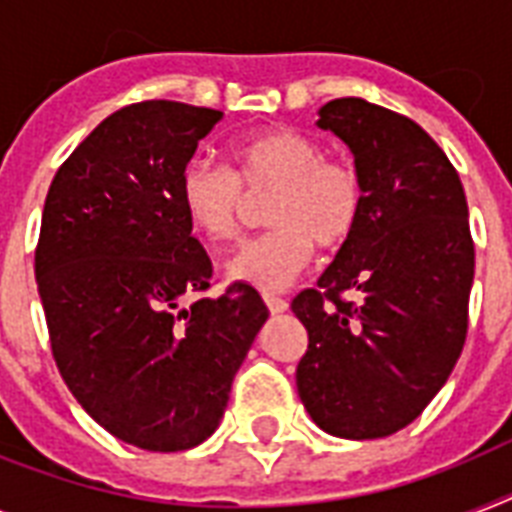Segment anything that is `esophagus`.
<instances>
[{"instance_id":"esophagus-1","label":"esophagus","mask_w":512,"mask_h":512,"mask_svg":"<svg viewBox=\"0 0 512 512\" xmlns=\"http://www.w3.org/2000/svg\"><path fill=\"white\" fill-rule=\"evenodd\" d=\"M265 305H268V311L271 313H284L289 308V303L284 297H276V295H265Z\"/></svg>"}]
</instances>
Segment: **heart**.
<instances>
[{"label":"heart","instance_id":"obj_1","mask_svg":"<svg viewBox=\"0 0 512 512\" xmlns=\"http://www.w3.org/2000/svg\"><path fill=\"white\" fill-rule=\"evenodd\" d=\"M231 170L193 159L180 175V201L209 241H231L241 228L247 193L271 191V231L247 241L228 263L231 279L276 292L311 265L316 244L335 249L364 215V183L353 164L324 156L319 140L297 130L247 135L228 148Z\"/></svg>","mask_w":512,"mask_h":512}]
</instances>
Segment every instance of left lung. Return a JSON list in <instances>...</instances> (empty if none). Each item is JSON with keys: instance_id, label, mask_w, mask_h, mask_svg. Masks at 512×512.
Segmentation results:
<instances>
[{"instance_id": "1", "label": "left lung", "mask_w": 512, "mask_h": 512, "mask_svg": "<svg viewBox=\"0 0 512 512\" xmlns=\"http://www.w3.org/2000/svg\"><path fill=\"white\" fill-rule=\"evenodd\" d=\"M316 124L350 148L364 215L319 287L292 300L308 329L297 393L321 430L366 441L417 420L449 380L476 249L460 175L420 124L361 98L329 100Z\"/></svg>"}]
</instances>
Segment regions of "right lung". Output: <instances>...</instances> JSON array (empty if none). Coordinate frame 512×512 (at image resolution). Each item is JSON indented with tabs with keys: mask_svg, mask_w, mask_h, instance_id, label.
Here are the masks:
<instances>
[{
	"mask_svg": "<svg viewBox=\"0 0 512 512\" xmlns=\"http://www.w3.org/2000/svg\"><path fill=\"white\" fill-rule=\"evenodd\" d=\"M223 111L146 100L68 156L42 212L34 271L60 377L124 444L183 452L220 425L231 382L268 319L263 297L209 289L180 175Z\"/></svg>",
	"mask_w": 512,
	"mask_h": 512,
	"instance_id": "add662e5",
	"label": "right lung"
}]
</instances>
